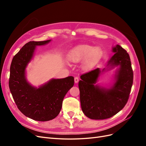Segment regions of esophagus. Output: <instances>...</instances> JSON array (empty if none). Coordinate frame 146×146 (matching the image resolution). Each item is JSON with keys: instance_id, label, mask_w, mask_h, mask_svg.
Listing matches in <instances>:
<instances>
[{"instance_id": "1", "label": "esophagus", "mask_w": 146, "mask_h": 146, "mask_svg": "<svg viewBox=\"0 0 146 146\" xmlns=\"http://www.w3.org/2000/svg\"><path fill=\"white\" fill-rule=\"evenodd\" d=\"M78 81H79V78H78V77H74V82H75V83H77L78 82Z\"/></svg>"}]
</instances>
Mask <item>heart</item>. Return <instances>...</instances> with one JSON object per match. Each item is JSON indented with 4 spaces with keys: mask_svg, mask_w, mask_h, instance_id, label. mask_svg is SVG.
Returning <instances> with one entry per match:
<instances>
[{
    "mask_svg": "<svg viewBox=\"0 0 146 146\" xmlns=\"http://www.w3.org/2000/svg\"><path fill=\"white\" fill-rule=\"evenodd\" d=\"M100 55V48L90 44H80L70 50L67 56L68 60L72 63H77L83 60V63L86 66L91 64L95 61Z\"/></svg>",
    "mask_w": 146,
    "mask_h": 146,
    "instance_id": "heart-1",
    "label": "heart"
}]
</instances>
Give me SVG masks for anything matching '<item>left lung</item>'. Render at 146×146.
<instances>
[{"mask_svg":"<svg viewBox=\"0 0 146 146\" xmlns=\"http://www.w3.org/2000/svg\"><path fill=\"white\" fill-rule=\"evenodd\" d=\"M114 53L102 70L96 68L82 74L78 82L82 111L91 119L100 120L115 115L125 107L133 85V72L127 51L117 44L112 48ZM119 66L115 82L110 88L95 84L100 74Z\"/></svg>","mask_w":146,"mask_h":146,"instance_id":"1","label":"left lung"}]
</instances>
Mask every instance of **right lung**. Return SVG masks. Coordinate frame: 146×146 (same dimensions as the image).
<instances>
[{
    "label": "right lung",
    "instance_id": "obj_1",
    "mask_svg": "<svg viewBox=\"0 0 146 146\" xmlns=\"http://www.w3.org/2000/svg\"><path fill=\"white\" fill-rule=\"evenodd\" d=\"M51 40L30 41L14 56L10 66L9 88L17 108L25 116L38 121L55 118L62 107L63 100L74 84V78H52L38 88L33 86L26 78V68L32 60L38 46Z\"/></svg>",
    "mask_w": 146,
    "mask_h": 146
}]
</instances>
